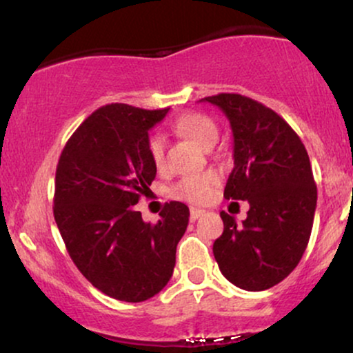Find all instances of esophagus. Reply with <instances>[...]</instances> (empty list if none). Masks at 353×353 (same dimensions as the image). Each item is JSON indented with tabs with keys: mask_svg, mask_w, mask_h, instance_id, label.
<instances>
[{
	"mask_svg": "<svg viewBox=\"0 0 353 353\" xmlns=\"http://www.w3.org/2000/svg\"><path fill=\"white\" fill-rule=\"evenodd\" d=\"M205 210L204 209H197V208H190V221H196V219H199L202 214H204Z\"/></svg>",
	"mask_w": 353,
	"mask_h": 353,
	"instance_id": "1",
	"label": "esophagus"
}]
</instances>
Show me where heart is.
Here are the masks:
<instances>
[{"label": "heart", "instance_id": "b5f03b06", "mask_svg": "<svg viewBox=\"0 0 353 353\" xmlns=\"http://www.w3.org/2000/svg\"><path fill=\"white\" fill-rule=\"evenodd\" d=\"M174 125H176L177 132L189 137L194 143H197L205 149L212 148L219 137L217 124L209 116L201 114V112H189V114L181 116ZM148 151L154 165L159 169L163 168L165 154L164 137L161 134H154L149 137ZM219 181H221V177H219L216 171L189 174V176H184L177 182L176 188H174V194L184 201L194 202V204H202V202H208L212 197L214 188L219 184Z\"/></svg>", "mask_w": 353, "mask_h": 353}]
</instances>
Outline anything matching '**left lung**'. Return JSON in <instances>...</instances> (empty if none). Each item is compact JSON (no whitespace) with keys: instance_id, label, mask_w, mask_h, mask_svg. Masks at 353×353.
<instances>
[{"instance_id":"left-lung-1","label":"left lung","mask_w":353,"mask_h":353,"mask_svg":"<svg viewBox=\"0 0 353 353\" xmlns=\"http://www.w3.org/2000/svg\"><path fill=\"white\" fill-rule=\"evenodd\" d=\"M229 119L234 169L225 199L247 201V219L221 212L224 232L214 242L222 275L239 289L259 292L282 282L301 262L317 208L309 154L277 112L241 94L201 99Z\"/></svg>"}]
</instances>
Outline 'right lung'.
Returning a JSON list of instances; mask_svg holds the SVG:
<instances>
[{
  "mask_svg": "<svg viewBox=\"0 0 353 353\" xmlns=\"http://www.w3.org/2000/svg\"><path fill=\"white\" fill-rule=\"evenodd\" d=\"M168 111L117 103L96 109L56 169L52 210L68 252L96 289L117 301H148L168 285L189 224L182 202L165 204L156 224L134 208L156 177L149 129Z\"/></svg>",
  "mask_w": 353,
  "mask_h": 353,
  "instance_id": "right-lung-1",
  "label": "right lung"
}]
</instances>
